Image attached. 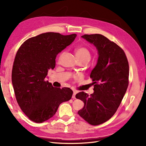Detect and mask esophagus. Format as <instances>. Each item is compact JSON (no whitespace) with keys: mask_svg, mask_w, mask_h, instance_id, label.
I'll return each instance as SVG.
<instances>
[{"mask_svg":"<svg viewBox=\"0 0 146 146\" xmlns=\"http://www.w3.org/2000/svg\"><path fill=\"white\" fill-rule=\"evenodd\" d=\"M77 92L76 91H73V96H72V98L73 99H76V97H75V96H76Z\"/></svg>","mask_w":146,"mask_h":146,"instance_id":"obj_1","label":"esophagus"}]
</instances>
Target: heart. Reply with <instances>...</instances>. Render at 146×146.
<instances>
[{"mask_svg": "<svg viewBox=\"0 0 146 146\" xmlns=\"http://www.w3.org/2000/svg\"><path fill=\"white\" fill-rule=\"evenodd\" d=\"M75 54L77 57L78 60H85L89 61L91 57V53L88 48L84 46H79L75 48ZM61 53L60 56L62 55Z\"/></svg>", "mask_w": 146, "mask_h": 146, "instance_id": "b5f03b06", "label": "heart"}]
</instances>
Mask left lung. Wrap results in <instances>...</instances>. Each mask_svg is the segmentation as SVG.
Masks as SVG:
<instances>
[{
	"mask_svg": "<svg viewBox=\"0 0 146 146\" xmlns=\"http://www.w3.org/2000/svg\"><path fill=\"white\" fill-rule=\"evenodd\" d=\"M82 37L96 47L99 58L90 74L94 92L89 96L82 91L76 95L84 103L78 113L97 126L110 120L120 106L129 85V63L122 48L106 36L85 34Z\"/></svg>",
	"mask_w": 146,
	"mask_h": 146,
	"instance_id": "8db88e82",
	"label": "left lung"
}]
</instances>
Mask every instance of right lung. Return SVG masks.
<instances>
[{
    "label": "right lung",
    "mask_w": 146,
    "mask_h": 146,
    "mask_svg": "<svg viewBox=\"0 0 146 146\" xmlns=\"http://www.w3.org/2000/svg\"><path fill=\"white\" fill-rule=\"evenodd\" d=\"M76 34L46 32L26 40L18 49L12 70V83L20 109L29 120L42 123L52 117L61 103L71 99L70 88L53 87L46 80L55 59Z\"/></svg>",
    "instance_id": "obj_1"
}]
</instances>
